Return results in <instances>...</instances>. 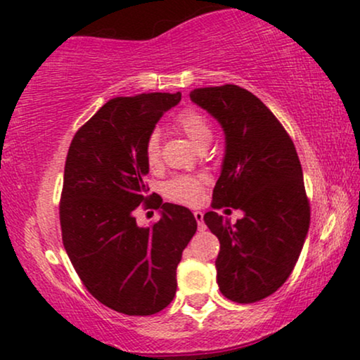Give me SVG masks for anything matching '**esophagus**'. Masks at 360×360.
<instances>
[{
	"instance_id": "34e87169",
	"label": "esophagus",
	"mask_w": 360,
	"mask_h": 360,
	"mask_svg": "<svg viewBox=\"0 0 360 360\" xmlns=\"http://www.w3.org/2000/svg\"><path fill=\"white\" fill-rule=\"evenodd\" d=\"M193 217H195V220H197V223H198V230L200 231H203L205 228V221H203V213L202 212H193Z\"/></svg>"
}]
</instances>
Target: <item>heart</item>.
<instances>
[{
	"label": "heart",
	"mask_w": 360,
	"mask_h": 360,
	"mask_svg": "<svg viewBox=\"0 0 360 360\" xmlns=\"http://www.w3.org/2000/svg\"><path fill=\"white\" fill-rule=\"evenodd\" d=\"M176 124L197 147L210 143L212 140V127L208 120L197 110H184L176 117ZM143 157L152 169L160 163V134L157 130L147 135L143 142ZM203 181V176L200 175H175L165 181L163 195L175 203L197 205L202 197Z\"/></svg>",
	"instance_id": "heart-1"
}]
</instances>
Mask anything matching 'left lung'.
<instances>
[{"label":"left lung","instance_id":"8db88e82","mask_svg":"<svg viewBox=\"0 0 360 360\" xmlns=\"http://www.w3.org/2000/svg\"><path fill=\"white\" fill-rule=\"evenodd\" d=\"M225 132L213 208L241 210L231 225L217 212L203 220L220 240L217 283L228 300L250 304L278 291L296 266L311 221L300 157L271 110L246 89L225 84L190 92Z\"/></svg>","mask_w":360,"mask_h":360}]
</instances>
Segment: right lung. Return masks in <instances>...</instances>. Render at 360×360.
<instances>
[{
  "label": "right lung",
  "instance_id": "right-lung-1",
  "mask_svg": "<svg viewBox=\"0 0 360 360\" xmlns=\"http://www.w3.org/2000/svg\"><path fill=\"white\" fill-rule=\"evenodd\" d=\"M181 99L180 92L115 97L77 130L64 167L63 243L87 291L127 316H150L174 300L176 266L197 231L188 208L148 195L143 142ZM140 202L161 220L139 227Z\"/></svg>",
  "mask_w": 360,
  "mask_h": 360
}]
</instances>
